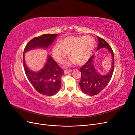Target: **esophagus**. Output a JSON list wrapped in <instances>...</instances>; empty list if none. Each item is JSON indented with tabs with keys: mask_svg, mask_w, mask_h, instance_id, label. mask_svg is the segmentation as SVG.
Wrapping results in <instances>:
<instances>
[{
	"mask_svg": "<svg viewBox=\"0 0 135 135\" xmlns=\"http://www.w3.org/2000/svg\"><path fill=\"white\" fill-rule=\"evenodd\" d=\"M71 71L72 70H71V69H69V70H64V73L65 74H69V73H70Z\"/></svg>",
	"mask_w": 135,
	"mask_h": 135,
	"instance_id": "obj_1",
	"label": "esophagus"
}]
</instances>
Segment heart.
<instances>
[{
	"mask_svg": "<svg viewBox=\"0 0 135 135\" xmlns=\"http://www.w3.org/2000/svg\"><path fill=\"white\" fill-rule=\"evenodd\" d=\"M95 46V40L91 36H68L61 43L56 44L52 53L55 59L61 64L70 51L72 62L78 65L85 64L93 52Z\"/></svg>",
	"mask_w": 135,
	"mask_h": 135,
	"instance_id": "b5f03b06",
	"label": "heart"
}]
</instances>
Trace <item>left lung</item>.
<instances>
[{"label": "left lung", "mask_w": 135, "mask_h": 135, "mask_svg": "<svg viewBox=\"0 0 135 135\" xmlns=\"http://www.w3.org/2000/svg\"><path fill=\"white\" fill-rule=\"evenodd\" d=\"M97 38L99 40V44L97 50L105 47L108 49L112 56V67L107 74L101 75L98 74L93 65L94 56H92L87 62L80 68L81 79L79 81V85L82 92L89 96L97 95L107 87L112 78L114 69V56L112 47L104 39L99 36H97Z\"/></svg>", "instance_id": "1"}]
</instances>
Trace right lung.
<instances>
[{
  "instance_id": "right-lung-1",
  "label": "right lung",
  "mask_w": 135,
  "mask_h": 135,
  "mask_svg": "<svg viewBox=\"0 0 135 135\" xmlns=\"http://www.w3.org/2000/svg\"><path fill=\"white\" fill-rule=\"evenodd\" d=\"M58 34H46L32 39L27 44L23 54V64L28 81L36 91L46 96H53L57 93L61 85V77L64 74L61 69L51 56H48L44 68L39 72L28 69L24 59L25 52L35 48H47L54 41Z\"/></svg>"
}]
</instances>
